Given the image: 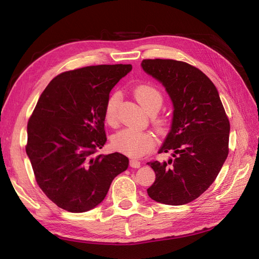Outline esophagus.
Instances as JSON below:
<instances>
[{
  "label": "esophagus",
  "instance_id": "34e87169",
  "mask_svg": "<svg viewBox=\"0 0 259 259\" xmlns=\"http://www.w3.org/2000/svg\"><path fill=\"white\" fill-rule=\"evenodd\" d=\"M141 162L139 160H136V159H131L130 160V167L133 168H140Z\"/></svg>",
  "mask_w": 259,
  "mask_h": 259
}]
</instances>
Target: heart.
<instances>
[{
  "instance_id": "obj_1",
  "label": "heart",
  "mask_w": 259,
  "mask_h": 259,
  "mask_svg": "<svg viewBox=\"0 0 259 259\" xmlns=\"http://www.w3.org/2000/svg\"><path fill=\"white\" fill-rule=\"evenodd\" d=\"M134 95L136 100L140 106L144 107L147 111H150L153 108H160L162 103V95L156 87L150 84H140L135 88ZM120 102L119 93H113L107 100L104 107V120L110 125L117 123V108ZM112 147L117 151L124 155L139 158L151 151L156 145V138L151 133L148 131H139L131 128L120 130L119 133L112 137Z\"/></svg>"
}]
</instances>
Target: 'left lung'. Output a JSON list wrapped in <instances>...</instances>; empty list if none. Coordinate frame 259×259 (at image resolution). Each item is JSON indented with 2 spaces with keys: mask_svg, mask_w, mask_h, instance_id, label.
Returning <instances> with one entry per match:
<instances>
[{
  "mask_svg": "<svg viewBox=\"0 0 259 259\" xmlns=\"http://www.w3.org/2000/svg\"><path fill=\"white\" fill-rule=\"evenodd\" d=\"M141 67L164 87L174 107L159 149L172 158L147 163L156 174L148 196L164 205H185L210 187L226 161L229 120L216 87L199 69L169 59L144 60Z\"/></svg>",
  "mask_w": 259,
  "mask_h": 259,
  "instance_id": "obj_1",
  "label": "left lung"
}]
</instances>
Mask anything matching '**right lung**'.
<instances>
[{
	"label": "right lung",
	"mask_w": 259,
	"mask_h": 259,
	"mask_svg": "<svg viewBox=\"0 0 259 259\" xmlns=\"http://www.w3.org/2000/svg\"><path fill=\"white\" fill-rule=\"evenodd\" d=\"M131 64L91 65L56 76L27 123L26 155L38 187L70 212L91 210L129 166L122 153L96 155L107 141L104 107Z\"/></svg>",
	"instance_id": "add662e5"
}]
</instances>
